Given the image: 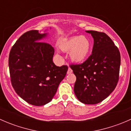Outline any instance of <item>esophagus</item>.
I'll return each mask as SVG.
<instances>
[{
  "label": "esophagus",
  "instance_id": "34e87169",
  "mask_svg": "<svg viewBox=\"0 0 131 131\" xmlns=\"http://www.w3.org/2000/svg\"><path fill=\"white\" fill-rule=\"evenodd\" d=\"M72 72H73V71H72V70L71 69V68L69 67V68H68V71H67V74L72 73Z\"/></svg>",
  "mask_w": 131,
  "mask_h": 131
}]
</instances>
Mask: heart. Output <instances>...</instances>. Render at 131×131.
Segmentation results:
<instances>
[{
    "mask_svg": "<svg viewBox=\"0 0 131 131\" xmlns=\"http://www.w3.org/2000/svg\"><path fill=\"white\" fill-rule=\"evenodd\" d=\"M60 49L70 52V57L75 63H82L89 56L91 50L90 39L85 36H75L61 42Z\"/></svg>",
    "mask_w": 131,
    "mask_h": 131,
    "instance_id": "heart-1",
    "label": "heart"
}]
</instances>
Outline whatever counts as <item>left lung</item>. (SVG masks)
Returning a JSON list of instances; mask_svg holds the SVG:
<instances>
[{"label": "left lung", "instance_id": "8db88e82", "mask_svg": "<svg viewBox=\"0 0 131 131\" xmlns=\"http://www.w3.org/2000/svg\"><path fill=\"white\" fill-rule=\"evenodd\" d=\"M94 39L92 54L82 64H72L76 76L74 92L80 102L95 105L115 89L119 78L121 54L112 39L103 32L86 31Z\"/></svg>", "mask_w": 131, "mask_h": 131}]
</instances>
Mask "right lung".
I'll return each mask as SVG.
<instances>
[{"label": "right lung", "mask_w": 131, "mask_h": 131, "mask_svg": "<svg viewBox=\"0 0 131 131\" xmlns=\"http://www.w3.org/2000/svg\"><path fill=\"white\" fill-rule=\"evenodd\" d=\"M47 34L38 30L23 34L10 49L9 68L14 91L25 101L42 106L52 100L68 67H57L52 61L54 49L40 42Z\"/></svg>", "instance_id": "1"}]
</instances>
